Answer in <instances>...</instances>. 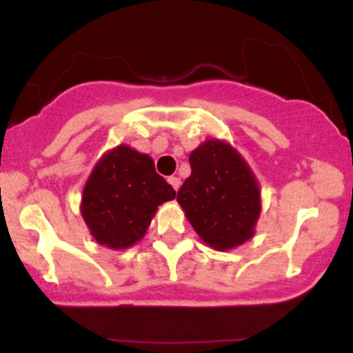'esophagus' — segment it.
<instances>
[{"instance_id": "obj_1", "label": "esophagus", "mask_w": 353, "mask_h": 353, "mask_svg": "<svg viewBox=\"0 0 353 353\" xmlns=\"http://www.w3.org/2000/svg\"><path fill=\"white\" fill-rule=\"evenodd\" d=\"M168 181H169V184L172 185V189H174V190H179V188H181V179H179V177L171 176V177H169Z\"/></svg>"}]
</instances>
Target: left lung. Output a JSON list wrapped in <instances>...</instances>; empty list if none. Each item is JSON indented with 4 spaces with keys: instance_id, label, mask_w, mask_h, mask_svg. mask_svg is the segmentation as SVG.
<instances>
[{
    "instance_id": "left-lung-1",
    "label": "left lung",
    "mask_w": 353,
    "mask_h": 353,
    "mask_svg": "<svg viewBox=\"0 0 353 353\" xmlns=\"http://www.w3.org/2000/svg\"><path fill=\"white\" fill-rule=\"evenodd\" d=\"M190 176L177 202L209 247L229 250L254 236L261 216V189L249 164L232 145L208 139L189 156Z\"/></svg>"
}]
</instances>
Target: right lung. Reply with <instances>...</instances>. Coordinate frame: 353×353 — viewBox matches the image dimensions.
I'll use <instances>...</instances> for the list:
<instances>
[{"instance_id":"obj_1","label":"right lung","mask_w":353,"mask_h":353,"mask_svg":"<svg viewBox=\"0 0 353 353\" xmlns=\"http://www.w3.org/2000/svg\"><path fill=\"white\" fill-rule=\"evenodd\" d=\"M176 190L148 154L121 144L104 154L84 185L81 216L91 236L109 249H128L144 237L157 208Z\"/></svg>"}]
</instances>
